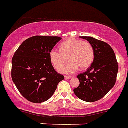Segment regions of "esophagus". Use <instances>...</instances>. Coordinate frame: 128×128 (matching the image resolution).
Here are the masks:
<instances>
[{
	"label": "esophagus",
	"mask_w": 128,
	"mask_h": 128,
	"mask_svg": "<svg viewBox=\"0 0 128 128\" xmlns=\"http://www.w3.org/2000/svg\"><path fill=\"white\" fill-rule=\"evenodd\" d=\"M72 76H65V79H69V78H72Z\"/></svg>",
	"instance_id": "1"
}]
</instances>
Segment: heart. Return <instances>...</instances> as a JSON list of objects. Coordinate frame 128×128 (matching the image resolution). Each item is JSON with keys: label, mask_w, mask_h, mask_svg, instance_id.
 I'll return each instance as SVG.
<instances>
[{"label": "heart", "mask_w": 128, "mask_h": 128, "mask_svg": "<svg viewBox=\"0 0 128 128\" xmlns=\"http://www.w3.org/2000/svg\"><path fill=\"white\" fill-rule=\"evenodd\" d=\"M50 56L56 69L60 68L68 58L70 61L61 67L60 71L70 74L76 72L79 67L80 69L88 68L94 59V52L92 46L88 41L68 38L61 43L60 50L52 49Z\"/></svg>", "instance_id": "heart-1"}]
</instances>
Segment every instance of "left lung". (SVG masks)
<instances>
[{"instance_id": "8db88e82", "label": "left lung", "mask_w": 128, "mask_h": 128, "mask_svg": "<svg viewBox=\"0 0 128 128\" xmlns=\"http://www.w3.org/2000/svg\"><path fill=\"white\" fill-rule=\"evenodd\" d=\"M92 46L94 59L90 67L77 76L80 84L74 90L79 99L96 102L114 87L118 72V63L114 50L107 43L91 37L82 36Z\"/></svg>"}]
</instances>
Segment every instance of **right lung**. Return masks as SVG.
<instances>
[{
  "instance_id": "add662e5",
  "label": "right lung",
  "mask_w": 128,
  "mask_h": 128,
  "mask_svg": "<svg viewBox=\"0 0 128 128\" xmlns=\"http://www.w3.org/2000/svg\"><path fill=\"white\" fill-rule=\"evenodd\" d=\"M59 37L33 36L23 41L12 58L11 77L24 98L33 103L50 99L64 76L54 69L50 51Z\"/></svg>"
}]
</instances>
